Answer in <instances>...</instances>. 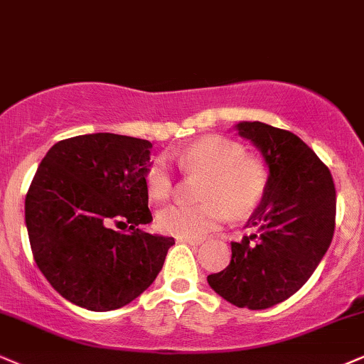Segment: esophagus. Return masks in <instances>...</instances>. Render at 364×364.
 <instances>
[{
    "instance_id": "obj_1",
    "label": "esophagus",
    "mask_w": 364,
    "mask_h": 364,
    "mask_svg": "<svg viewBox=\"0 0 364 364\" xmlns=\"http://www.w3.org/2000/svg\"><path fill=\"white\" fill-rule=\"evenodd\" d=\"M177 241H181V243H186V245H191V246H199L200 245L199 240H191V237H177Z\"/></svg>"
}]
</instances>
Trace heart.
Here are the masks:
<instances>
[{"instance_id":"b5f03b06","label":"heart","mask_w":364,"mask_h":364,"mask_svg":"<svg viewBox=\"0 0 364 364\" xmlns=\"http://www.w3.org/2000/svg\"><path fill=\"white\" fill-rule=\"evenodd\" d=\"M173 160L186 173L204 175L199 199L203 204H172L156 214L161 232L199 240L218 230L231 216H245L257 208L267 186V172L257 159L245 156L240 143L219 136H205L173 154ZM148 197L154 203L167 200L173 191L167 165L156 160L148 168Z\"/></svg>"}]
</instances>
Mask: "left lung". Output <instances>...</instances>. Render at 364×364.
Instances as JSON below:
<instances>
[{
	"mask_svg": "<svg viewBox=\"0 0 364 364\" xmlns=\"http://www.w3.org/2000/svg\"><path fill=\"white\" fill-rule=\"evenodd\" d=\"M236 132L258 148L268 168L262 200L231 243V262L208 277L232 306L262 311L284 302L311 278L334 235L336 189L329 168L297 134L240 121Z\"/></svg>",
	"mask_w": 364,
	"mask_h": 364,
	"instance_id": "obj_1",
	"label": "left lung"
}]
</instances>
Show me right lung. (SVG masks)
Listing matches in <instances>:
<instances>
[{
	"instance_id": "obj_1",
	"label": "right lung",
	"mask_w": 364,
	"mask_h": 364,
	"mask_svg": "<svg viewBox=\"0 0 364 364\" xmlns=\"http://www.w3.org/2000/svg\"><path fill=\"white\" fill-rule=\"evenodd\" d=\"M151 143L91 133L53 145L30 183L25 223L40 272L62 297L114 311L154 284L173 237L138 230L151 221ZM123 223L127 231L116 232Z\"/></svg>"
}]
</instances>
